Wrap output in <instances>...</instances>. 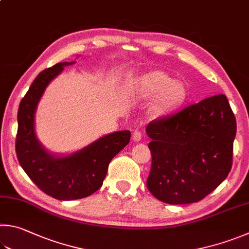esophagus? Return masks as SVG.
<instances>
[{"label": "esophagus", "instance_id": "esophagus-1", "mask_svg": "<svg viewBox=\"0 0 249 249\" xmlns=\"http://www.w3.org/2000/svg\"><path fill=\"white\" fill-rule=\"evenodd\" d=\"M142 134L140 130H135V132L133 133V140L134 142H140L142 140Z\"/></svg>", "mask_w": 249, "mask_h": 249}]
</instances>
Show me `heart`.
<instances>
[{"label":"heart","mask_w":249,"mask_h":249,"mask_svg":"<svg viewBox=\"0 0 249 249\" xmlns=\"http://www.w3.org/2000/svg\"><path fill=\"white\" fill-rule=\"evenodd\" d=\"M130 91L140 99L157 96L151 106V113L155 116L168 114L186 97L184 86L161 71H150L135 78L130 83Z\"/></svg>","instance_id":"b5f03b06"}]
</instances>
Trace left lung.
Instances as JSON below:
<instances>
[{
    "label": "left lung",
    "instance_id": "8db88e82",
    "mask_svg": "<svg viewBox=\"0 0 249 249\" xmlns=\"http://www.w3.org/2000/svg\"><path fill=\"white\" fill-rule=\"evenodd\" d=\"M146 133L152 156L147 187L159 200L197 202L229 175L236 120L224 94L152 121Z\"/></svg>",
    "mask_w": 249,
    "mask_h": 249
}]
</instances>
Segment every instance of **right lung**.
Wrapping results in <instances>:
<instances>
[{"label":"right lung","mask_w":249,"mask_h":249,"mask_svg":"<svg viewBox=\"0 0 249 249\" xmlns=\"http://www.w3.org/2000/svg\"><path fill=\"white\" fill-rule=\"evenodd\" d=\"M63 62L41 71L20 101L17 121L16 153L30 179L47 195L60 200H75L92 195L102 186L111 160L129 142V130L103 135L71 153L49 151L36 134V111L50 83L60 75Z\"/></svg>","instance_id":"1"}]
</instances>
